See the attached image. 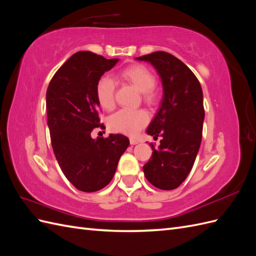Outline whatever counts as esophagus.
Wrapping results in <instances>:
<instances>
[{
  "label": "esophagus",
  "instance_id": "obj_1",
  "mask_svg": "<svg viewBox=\"0 0 256 256\" xmlns=\"http://www.w3.org/2000/svg\"><path fill=\"white\" fill-rule=\"evenodd\" d=\"M130 145H136L138 143V138H130Z\"/></svg>",
  "mask_w": 256,
  "mask_h": 256
}]
</instances>
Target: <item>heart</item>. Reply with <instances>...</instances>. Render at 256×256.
I'll return each mask as SVG.
<instances>
[{
  "instance_id": "1",
  "label": "heart",
  "mask_w": 256,
  "mask_h": 256,
  "mask_svg": "<svg viewBox=\"0 0 256 256\" xmlns=\"http://www.w3.org/2000/svg\"><path fill=\"white\" fill-rule=\"evenodd\" d=\"M118 76L142 92L146 102H154L156 100L157 94L154 88L156 76L148 67L142 64L130 65L122 69ZM114 94L115 82L110 76H100L95 84V97L99 106L104 110L113 109ZM147 120L148 115L143 110H120L110 116L108 126L113 132L134 136L145 126Z\"/></svg>"
}]
</instances>
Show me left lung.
<instances>
[{"label": "left lung", "instance_id": "1", "mask_svg": "<svg viewBox=\"0 0 256 256\" xmlns=\"http://www.w3.org/2000/svg\"><path fill=\"white\" fill-rule=\"evenodd\" d=\"M136 58L150 62L157 69L164 90L146 131L154 138H162L158 148L150 143L152 154L143 166L144 175L156 188L173 190L190 173L202 141V88L191 69L168 52L157 51Z\"/></svg>", "mask_w": 256, "mask_h": 256}]
</instances>
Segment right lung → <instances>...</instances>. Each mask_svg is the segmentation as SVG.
<instances>
[{
    "mask_svg": "<svg viewBox=\"0 0 256 256\" xmlns=\"http://www.w3.org/2000/svg\"><path fill=\"white\" fill-rule=\"evenodd\" d=\"M118 62L90 51L74 53L54 74L47 90V118L52 148L67 180L83 192L104 188L129 146L126 136L92 138L100 124L96 81Z\"/></svg>",
    "mask_w": 256,
    "mask_h": 256,
    "instance_id": "right-lung-1",
    "label": "right lung"
}]
</instances>
